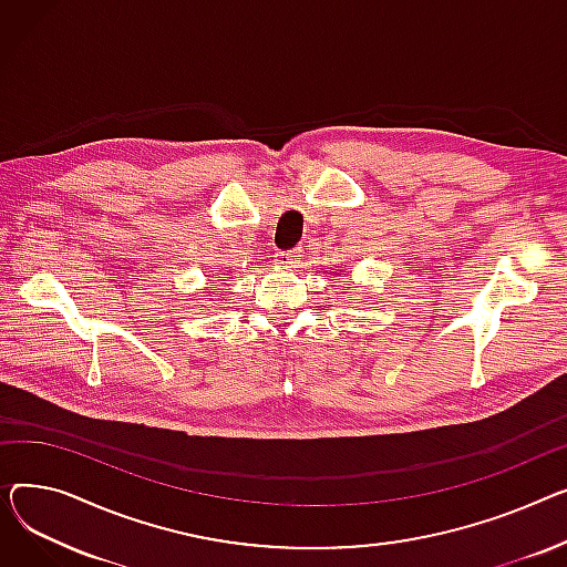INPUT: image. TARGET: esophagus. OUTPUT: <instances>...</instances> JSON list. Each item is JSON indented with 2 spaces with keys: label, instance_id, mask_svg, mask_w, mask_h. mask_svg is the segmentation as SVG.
Returning a JSON list of instances; mask_svg holds the SVG:
<instances>
[{
  "label": "esophagus",
  "instance_id": "34e87169",
  "mask_svg": "<svg viewBox=\"0 0 567 567\" xmlns=\"http://www.w3.org/2000/svg\"><path fill=\"white\" fill-rule=\"evenodd\" d=\"M299 258H302V251H299V249H292V251H279V254L275 256V260H277L279 268H295V265L299 262Z\"/></svg>",
  "mask_w": 567,
  "mask_h": 567
}]
</instances>
